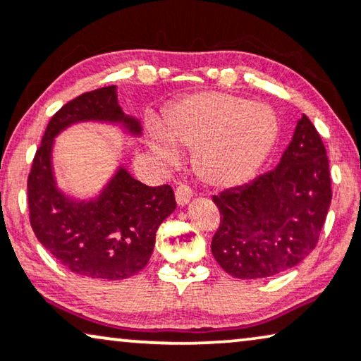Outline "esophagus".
Masks as SVG:
<instances>
[{"mask_svg":"<svg viewBox=\"0 0 361 361\" xmlns=\"http://www.w3.org/2000/svg\"><path fill=\"white\" fill-rule=\"evenodd\" d=\"M175 197H176V204L178 206H186L188 202H190V200L192 197V190L190 186L186 185H180L178 188H176L175 191Z\"/></svg>","mask_w":361,"mask_h":361,"instance_id":"1","label":"esophagus"}]
</instances>
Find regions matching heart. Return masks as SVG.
Returning a JSON list of instances; mask_svg holds the SVG:
<instances>
[{
  "label": "heart",
  "instance_id": "obj_1",
  "mask_svg": "<svg viewBox=\"0 0 361 361\" xmlns=\"http://www.w3.org/2000/svg\"><path fill=\"white\" fill-rule=\"evenodd\" d=\"M280 134L270 106L240 96L202 91L166 111L150 142L161 159L175 164L176 147L192 149L197 178L217 190L240 186L265 164Z\"/></svg>",
  "mask_w": 361,
  "mask_h": 361
}]
</instances>
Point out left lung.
Returning <instances> with one entry per match:
<instances>
[{"instance_id": "left-lung-1", "label": "left lung", "mask_w": 361, "mask_h": 361, "mask_svg": "<svg viewBox=\"0 0 361 361\" xmlns=\"http://www.w3.org/2000/svg\"><path fill=\"white\" fill-rule=\"evenodd\" d=\"M331 200L326 147L302 114L275 170L212 196L221 212L212 255L240 280L286 271L316 248Z\"/></svg>"}]
</instances>
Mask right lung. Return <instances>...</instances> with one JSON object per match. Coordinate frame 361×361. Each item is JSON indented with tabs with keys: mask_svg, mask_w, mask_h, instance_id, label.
Here are the masks:
<instances>
[{
	"mask_svg": "<svg viewBox=\"0 0 361 361\" xmlns=\"http://www.w3.org/2000/svg\"><path fill=\"white\" fill-rule=\"evenodd\" d=\"M85 121L119 124L140 135L139 121L124 114L116 86L68 101L49 121L27 178L29 219L37 240L70 271L94 280H124L150 260L159 226L175 211L169 185L147 186L119 166L94 200L78 201L57 188L54 139Z\"/></svg>",
	"mask_w": 361,
	"mask_h": 361,
	"instance_id": "right-lung-1",
	"label": "right lung"
}]
</instances>
